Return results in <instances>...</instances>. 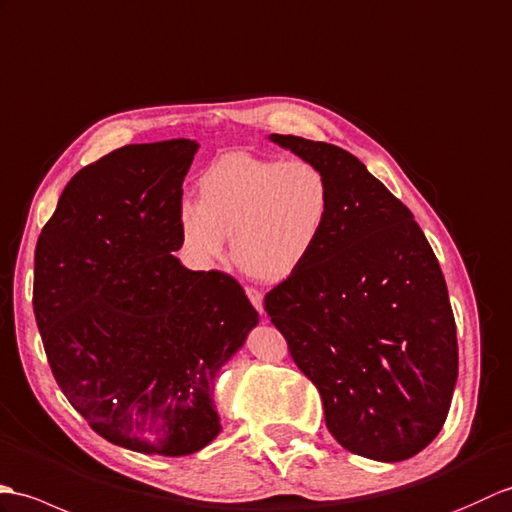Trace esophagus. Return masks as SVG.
I'll use <instances>...</instances> for the list:
<instances>
[{"mask_svg":"<svg viewBox=\"0 0 512 512\" xmlns=\"http://www.w3.org/2000/svg\"><path fill=\"white\" fill-rule=\"evenodd\" d=\"M245 293H247L249 302L254 304V309H256L258 313H265V311H263V293H260L258 289H254V287H245Z\"/></svg>","mask_w":512,"mask_h":512,"instance_id":"esophagus-1","label":"esophagus"}]
</instances>
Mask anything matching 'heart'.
<instances>
[{"label":"heart","mask_w":512,"mask_h":512,"mask_svg":"<svg viewBox=\"0 0 512 512\" xmlns=\"http://www.w3.org/2000/svg\"><path fill=\"white\" fill-rule=\"evenodd\" d=\"M199 203L181 201L177 227L186 254L210 267L225 254L247 276L280 282L293 276L320 245L331 214V186L304 160L278 162L252 153H225L199 177Z\"/></svg>","instance_id":"b5f03b06"}]
</instances>
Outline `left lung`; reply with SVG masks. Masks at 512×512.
I'll use <instances>...</instances> for the list:
<instances>
[{"instance_id":"obj_1","label":"left lung","mask_w":512,"mask_h":512,"mask_svg":"<svg viewBox=\"0 0 512 512\" xmlns=\"http://www.w3.org/2000/svg\"><path fill=\"white\" fill-rule=\"evenodd\" d=\"M271 142L317 166L331 214L313 256L265 295V311L322 396L344 449L379 462L423 451L445 425L458 339L434 249L355 155L298 135Z\"/></svg>"}]
</instances>
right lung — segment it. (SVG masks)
I'll use <instances>...</instances> for the list:
<instances>
[{"label": "right lung", "mask_w": 512, "mask_h": 512, "mask_svg": "<svg viewBox=\"0 0 512 512\" xmlns=\"http://www.w3.org/2000/svg\"><path fill=\"white\" fill-rule=\"evenodd\" d=\"M195 140L129 144L70 179L34 249V317L56 383L98 436L188 456L219 436L212 385L258 313L190 271L177 210Z\"/></svg>", "instance_id": "obj_1"}]
</instances>
